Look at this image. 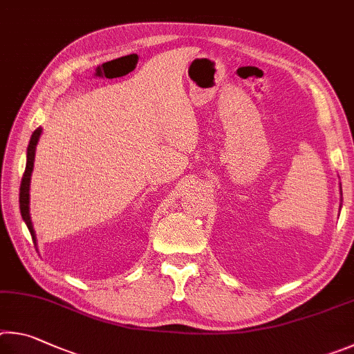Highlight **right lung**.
Returning <instances> with one entry per match:
<instances>
[{
    "label": "right lung",
    "mask_w": 354,
    "mask_h": 354,
    "mask_svg": "<svg viewBox=\"0 0 354 354\" xmlns=\"http://www.w3.org/2000/svg\"><path fill=\"white\" fill-rule=\"evenodd\" d=\"M41 135V129L39 127L30 136L29 146H28V155H26V169H24L23 178H21V187H20V212H21V218L26 222L28 230L30 232V236H32V241L35 243V232L32 227V221H30V214H29V185H30V176H32V169H34V160H35V147L37 142L40 140Z\"/></svg>",
    "instance_id": "1"
}]
</instances>
